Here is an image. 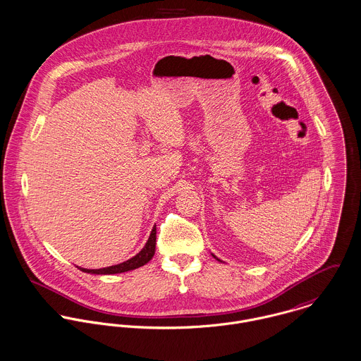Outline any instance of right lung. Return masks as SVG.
Masks as SVG:
<instances>
[{"instance_id":"right-lung-1","label":"right lung","mask_w":361,"mask_h":361,"mask_svg":"<svg viewBox=\"0 0 361 361\" xmlns=\"http://www.w3.org/2000/svg\"><path fill=\"white\" fill-rule=\"evenodd\" d=\"M154 251H156V226L152 230V234L146 243V245L143 247V250L135 255L133 258H131L130 261L127 262L120 263V264H114V266H110V267H104V269H81L82 271H87V273H92V274H116V273H124V271H128V270H133L136 267H140L143 264L149 262L153 255H154Z\"/></svg>"}]
</instances>
